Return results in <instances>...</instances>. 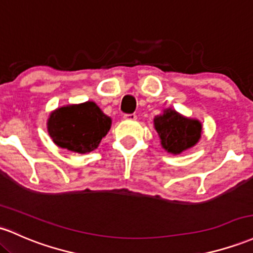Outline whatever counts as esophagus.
<instances>
[{
  "label": "esophagus",
  "mask_w": 253,
  "mask_h": 253,
  "mask_svg": "<svg viewBox=\"0 0 253 253\" xmlns=\"http://www.w3.org/2000/svg\"><path fill=\"white\" fill-rule=\"evenodd\" d=\"M124 119L125 120H137V115L135 114H125Z\"/></svg>",
  "instance_id": "34e87169"
}]
</instances>
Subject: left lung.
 I'll use <instances>...</instances> for the list:
<instances>
[{
	"mask_svg": "<svg viewBox=\"0 0 253 253\" xmlns=\"http://www.w3.org/2000/svg\"><path fill=\"white\" fill-rule=\"evenodd\" d=\"M155 128L161 138V144L171 154H180L192 148L201 138L202 125L198 120L187 119L175 110H165L163 115L154 119Z\"/></svg>",
	"mask_w": 253,
	"mask_h": 253,
	"instance_id": "left-lung-1",
	"label": "left lung"
}]
</instances>
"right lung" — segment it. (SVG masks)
I'll use <instances>...</instances> for the list:
<instances>
[{"label": "right lung", "mask_w": 253, "mask_h": 253, "mask_svg": "<svg viewBox=\"0 0 253 253\" xmlns=\"http://www.w3.org/2000/svg\"><path fill=\"white\" fill-rule=\"evenodd\" d=\"M112 125L93 102L67 105L50 115L48 132L57 146L86 154L93 151Z\"/></svg>", "instance_id": "add662e5"}]
</instances>
